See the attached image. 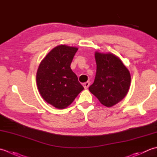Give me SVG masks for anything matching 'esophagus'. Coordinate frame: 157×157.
Wrapping results in <instances>:
<instances>
[{"label":"esophagus","mask_w":157,"mask_h":157,"mask_svg":"<svg viewBox=\"0 0 157 157\" xmlns=\"http://www.w3.org/2000/svg\"><path fill=\"white\" fill-rule=\"evenodd\" d=\"M89 85H90V83H89V82H86L83 83V84H82L83 87H84L85 89H87L89 87Z\"/></svg>","instance_id":"34e87169"}]
</instances>
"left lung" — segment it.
I'll return each mask as SVG.
<instances>
[{
  "mask_svg": "<svg viewBox=\"0 0 157 157\" xmlns=\"http://www.w3.org/2000/svg\"><path fill=\"white\" fill-rule=\"evenodd\" d=\"M97 70L89 90L101 104L111 107L125 97L131 83L129 71L113 53H95Z\"/></svg>",
  "mask_w": 157,
  "mask_h": 157,
  "instance_id": "obj_1",
  "label": "left lung"
}]
</instances>
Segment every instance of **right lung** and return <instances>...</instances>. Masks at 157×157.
<instances>
[{"instance_id": "right-lung-1", "label": "right lung", "mask_w": 157, "mask_h": 157, "mask_svg": "<svg viewBox=\"0 0 157 157\" xmlns=\"http://www.w3.org/2000/svg\"><path fill=\"white\" fill-rule=\"evenodd\" d=\"M78 48L61 44L47 54L36 73V83L42 98L48 104L63 109L72 103L84 87L70 68Z\"/></svg>"}]
</instances>
